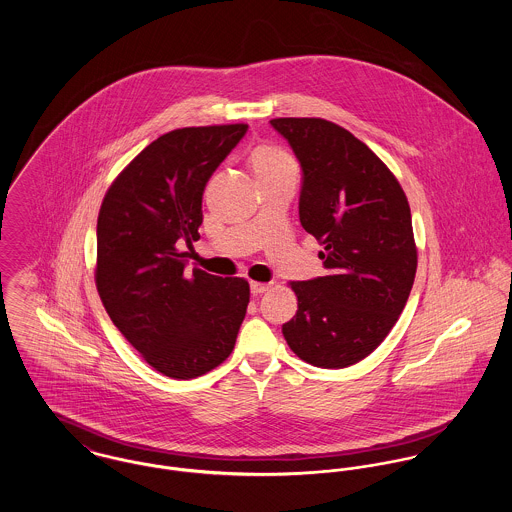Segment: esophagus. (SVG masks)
I'll return each instance as SVG.
<instances>
[{"label":"esophagus","instance_id":"esophagus-1","mask_svg":"<svg viewBox=\"0 0 512 512\" xmlns=\"http://www.w3.org/2000/svg\"><path fill=\"white\" fill-rule=\"evenodd\" d=\"M270 290V284H262V282H250V293L252 295H262Z\"/></svg>","mask_w":512,"mask_h":512}]
</instances>
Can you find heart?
Here are the masks:
<instances>
[{
	"label": "heart",
	"mask_w": 512,
	"mask_h": 512,
	"mask_svg": "<svg viewBox=\"0 0 512 512\" xmlns=\"http://www.w3.org/2000/svg\"><path fill=\"white\" fill-rule=\"evenodd\" d=\"M248 165L254 177L268 175L274 171H284V169H295L292 157L286 151L274 146L254 147L248 155Z\"/></svg>",
	"instance_id": "1"
}]
</instances>
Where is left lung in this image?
Segmentation results:
<instances>
[{
	"label": "left lung",
	"mask_w": 512,
	"mask_h": 512,
	"mask_svg": "<svg viewBox=\"0 0 512 512\" xmlns=\"http://www.w3.org/2000/svg\"><path fill=\"white\" fill-rule=\"evenodd\" d=\"M270 126L299 161V220L323 246L327 270L292 282L297 313L282 333L309 365H355L390 333L414 284L408 199L388 167L345 128L321 118H276Z\"/></svg>",
	"instance_id": "obj_1"
}]
</instances>
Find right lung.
I'll list each match as a JSON object with an SVG mask.
<instances>
[{
    "instance_id": "obj_1",
    "label": "right lung",
    "mask_w": 512,
    "mask_h": 512,
    "mask_svg": "<svg viewBox=\"0 0 512 512\" xmlns=\"http://www.w3.org/2000/svg\"><path fill=\"white\" fill-rule=\"evenodd\" d=\"M248 126L173 130L108 189L96 224V288L120 333L157 372L189 380L234 349L248 282L185 272L203 222V191Z\"/></svg>"
}]
</instances>
